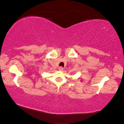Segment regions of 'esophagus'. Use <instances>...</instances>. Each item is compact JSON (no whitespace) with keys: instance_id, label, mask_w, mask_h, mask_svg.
<instances>
[{"instance_id":"obj_1","label":"esophagus","mask_w":124,"mask_h":124,"mask_svg":"<svg viewBox=\"0 0 124 124\" xmlns=\"http://www.w3.org/2000/svg\"><path fill=\"white\" fill-rule=\"evenodd\" d=\"M58 69H59V71H62L63 70V67H59Z\"/></svg>"}]
</instances>
